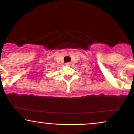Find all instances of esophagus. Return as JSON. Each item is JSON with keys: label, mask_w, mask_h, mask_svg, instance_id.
Returning a JSON list of instances; mask_svg holds the SVG:
<instances>
[{"label": "esophagus", "mask_w": 134, "mask_h": 134, "mask_svg": "<svg viewBox=\"0 0 134 134\" xmlns=\"http://www.w3.org/2000/svg\"><path fill=\"white\" fill-rule=\"evenodd\" d=\"M65 65H67V66H70V62H67V63H66V64H65Z\"/></svg>", "instance_id": "34e87169"}]
</instances>
